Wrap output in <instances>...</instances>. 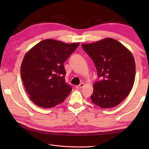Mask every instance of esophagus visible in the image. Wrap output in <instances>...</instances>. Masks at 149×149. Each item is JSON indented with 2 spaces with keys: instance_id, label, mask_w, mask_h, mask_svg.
<instances>
[{
  "instance_id": "esophagus-1",
  "label": "esophagus",
  "mask_w": 149,
  "mask_h": 149,
  "mask_svg": "<svg viewBox=\"0 0 149 149\" xmlns=\"http://www.w3.org/2000/svg\"><path fill=\"white\" fill-rule=\"evenodd\" d=\"M84 86V83H81V84H79V85L75 86L76 88H77V89H81V88H83Z\"/></svg>"
}]
</instances>
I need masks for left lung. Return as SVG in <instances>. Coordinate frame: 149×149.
Wrapping results in <instances>:
<instances>
[{"mask_svg": "<svg viewBox=\"0 0 149 149\" xmlns=\"http://www.w3.org/2000/svg\"><path fill=\"white\" fill-rule=\"evenodd\" d=\"M81 46L94 61L98 78H102L93 85L92 102L104 109L119 105L134 83L136 64L132 53L111 38Z\"/></svg>", "mask_w": 149, "mask_h": 149, "instance_id": "1", "label": "left lung"}]
</instances>
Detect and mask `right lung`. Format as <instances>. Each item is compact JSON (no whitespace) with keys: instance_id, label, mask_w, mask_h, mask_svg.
Wrapping results in <instances>:
<instances>
[{"instance_id":"add662e5","label":"right lung","mask_w":149,"mask_h":149,"mask_svg":"<svg viewBox=\"0 0 149 149\" xmlns=\"http://www.w3.org/2000/svg\"><path fill=\"white\" fill-rule=\"evenodd\" d=\"M79 45L46 39L25 54L20 68L21 78L30 99L36 105L51 108L69 95L72 88L65 82L63 63Z\"/></svg>"}]
</instances>
